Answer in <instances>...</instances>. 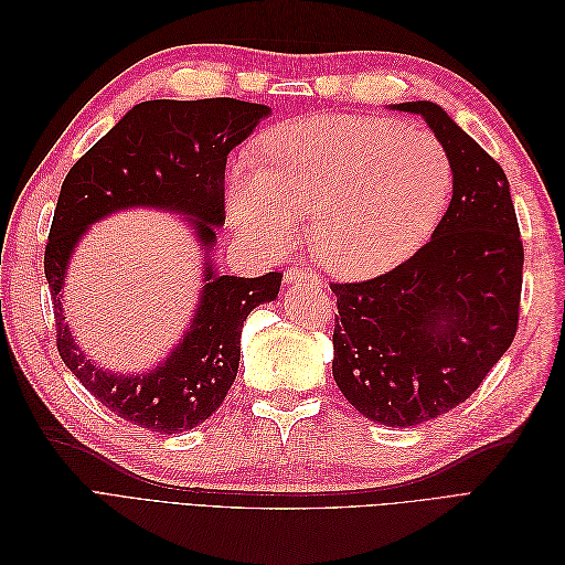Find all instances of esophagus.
Wrapping results in <instances>:
<instances>
[{"instance_id":"1","label":"esophagus","mask_w":565,"mask_h":565,"mask_svg":"<svg viewBox=\"0 0 565 565\" xmlns=\"http://www.w3.org/2000/svg\"><path fill=\"white\" fill-rule=\"evenodd\" d=\"M285 282L287 285H297V282H320L318 280V276L313 270H309V268H303V266H289L287 268V273H285Z\"/></svg>"}]
</instances>
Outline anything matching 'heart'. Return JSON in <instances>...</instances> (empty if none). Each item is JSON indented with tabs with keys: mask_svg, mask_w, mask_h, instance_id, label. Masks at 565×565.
<instances>
[{
	"mask_svg": "<svg viewBox=\"0 0 565 565\" xmlns=\"http://www.w3.org/2000/svg\"><path fill=\"white\" fill-rule=\"evenodd\" d=\"M268 167H228V210L247 241L282 249L311 214L320 264L367 278L413 254L448 207L452 162L429 131L384 117L318 115L264 141Z\"/></svg>",
	"mask_w": 565,
	"mask_h": 565,
	"instance_id": "1",
	"label": "heart"
}]
</instances>
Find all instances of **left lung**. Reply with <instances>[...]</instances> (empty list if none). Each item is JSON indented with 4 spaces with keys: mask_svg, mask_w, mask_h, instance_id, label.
<instances>
[{
    "mask_svg": "<svg viewBox=\"0 0 565 565\" xmlns=\"http://www.w3.org/2000/svg\"><path fill=\"white\" fill-rule=\"evenodd\" d=\"M426 119L452 162V200L431 241L377 278L332 282V374L367 419L415 426L465 403L519 330L523 241L504 169L431 100Z\"/></svg>",
    "mask_w": 565,
    "mask_h": 565,
    "instance_id": "8db88e82",
    "label": "left lung"
}]
</instances>
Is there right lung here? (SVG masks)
I'll use <instances>...</instances> for the list:
<instances>
[{
  "mask_svg": "<svg viewBox=\"0 0 565 565\" xmlns=\"http://www.w3.org/2000/svg\"><path fill=\"white\" fill-rule=\"evenodd\" d=\"M270 113L235 98L143 100L96 141L67 172L44 249L63 363L110 413L156 434L188 431L224 403L241 363L243 322L278 297L282 273L262 278L218 276L207 262L198 309L183 341L146 374H113L84 358L61 303L75 245L98 218L129 207L179 212L202 249L224 226L228 152Z\"/></svg>",
  "mask_w": 565,
  "mask_h": 565,
  "instance_id": "add662e5",
  "label": "right lung"
}]
</instances>
